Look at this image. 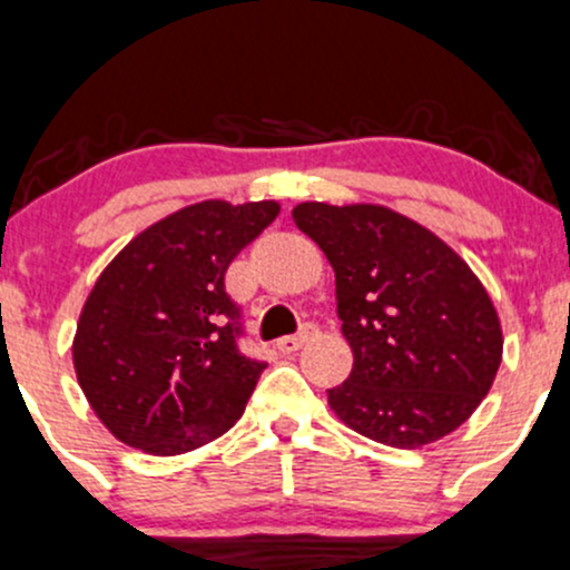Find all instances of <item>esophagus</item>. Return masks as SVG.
I'll return each instance as SVG.
<instances>
[{"label":"esophagus","instance_id":"obj_1","mask_svg":"<svg viewBox=\"0 0 570 570\" xmlns=\"http://www.w3.org/2000/svg\"><path fill=\"white\" fill-rule=\"evenodd\" d=\"M316 333V327L314 325H305L301 333H295V335H284V338H278V350L281 352H297L301 350V346L305 344V341L311 338V335Z\"/></svg>","mask_w":570,"mask_h":570}]
</instances>
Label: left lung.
<instances>
[{
  "label": "left lung",
  "mask_w": 570,
  "mask_h": 570,
  "mask_svg": "<svg viewBox=\"0 0 570 570\" xmlns=\"http://www.w3.org/2000/svg\"><path fill=\"white\" fill-rule=\"evenodd\" d=\"M335 269L350 380L333 412L368 440L421 448L475 412L502 361V331L466 262L415 220L376 205L292 209Z\"/></svg>",
  "instance_id": "left-lung-1"
}]
</instances>
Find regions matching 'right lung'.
Wrapping results in <instances>:
<instances>
[{
  "label": "right lung",
  "instance_id": "1",
  "mask_svg": "<svg viewBox=\"0 0 570 570\" xmlns=\"http://www.w3.org/2000/svg\"><path fill=\"white\" fill-rule=\"evenodd\" d=\"M275 202H199L130 239L83 303L73 365L95 415L125 445L177 456L243 415L265 361L239 350L224 275L278 215Z\"/></svg>",
  "mask_w": 570,
  "mask_h": 570
}]
</instances>
